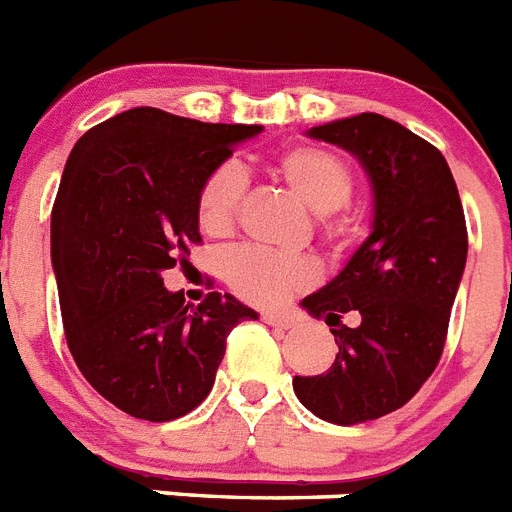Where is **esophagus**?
Returning <instances> with one entry per match:
<instances>
[{
  "mask_svg": "<svg viewBox=\"0 0 512 512\" xmlns=\"http://www.w3.org/2000/svg\"><path fill=\"white\" fill-rule=\"evenodd\" d=\"M261 318L269 326H277V329H292L295 326V321L287 313H277V310H266V313H261Z\"/></svg>",
  "mask_w": 512,
  "mask_h": 512,
  "instance_id": "1",
  "label": "esophagus"
}]
</instances>
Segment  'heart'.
Listing matches in <instances>:
<instances>
[{
	"mask_svg": "<svg viewBox=\"0 0 512 512\" xmlns=\"http://www.w3.org/2000/svg\"><path fill=\"white\" fill-rule=\"evenodd\" d=\"M274 176L316 214L318 238L342 251L355 238V209L349 196L355 189V170L347 157L321 144H295L279 152L272 163ZM246 176L233 163H222L204 178L196 194V220L209 238H227L238 222ZM222 277L240 300L274 305L316 282V266L305 256L272 253L261 248H238L222 261Z\"/></svg>",
	"mask_w": 512,
	"mask_h": 512,
	"instance_id": "1",
	"label": "heart"
}]
</instances>
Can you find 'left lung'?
Wrapping results in <instances>:
<instances>
[{
	"label": "left lung",
	"mask_w": 512,
	"mask_h": 512,
	"mask_svg": "<svg viewBox=\"0 0 512 512\" xmlns=\"http://www.w3.org/2000/svg\"><path fill=\"white\" fill-rule=\"evenodd\" d=\"M308 134L360 157L375 217L342 274L303 300L334 326L339 355L326 373L295 375L292 388L316 417L360 425L401 409L438 368L469 233L443 152L399 121L360 113Z\"/></svg>",
	"instance_id": "8db88e82"
}]
</instances>
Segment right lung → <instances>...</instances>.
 Here are the masks:
<instances>
[{"instance_id":"add662e5","label":"right lung","mask_w":512,"mask_h":512,"mask_svg":"<svg viewBox=\"0 0 512 512\" xmlns=\"http://www.w3.org/2000/svg\"><path fill=\"white\" fill-rule=\"evenodd\" d=\"M261 126L204 124L131 108L74 144L51 209V261L69 352L85 381L147 422L202 404L227 334L256 318L233 295L191 308L163 272L202 243L196 194Z\"/></svg>"}]
</instances>
